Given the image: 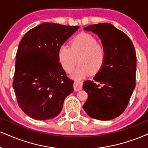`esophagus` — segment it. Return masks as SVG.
I'll list each match as a JSON object with an SVG mask.
<instances>
[{
	"mask_svg": "<svg viewBox=\"0 0 148 148\" xmlns=\"http://www.w3.org/2000/svg\"><path fill=\"white\" fill-rule=\"evenodd\" d=\"M73 87L75 91H79L82 88V82L80 81H75L73 84Z\"/></svg>",
	"mask_w": 148,
	"mask_h": 148,
	"instance_id": "esophagus-1",
	"label": "esophagus"
}]
</instances>
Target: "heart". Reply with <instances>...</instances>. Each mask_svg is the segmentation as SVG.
Here are the masks:
<instances>
[{
	"instance_id": "b5f03b06",
	"label": "heart",
	"mask_w": 148,
	"mask_h": 148,
	"mask_svg": "<svg viewBox=\"0 0 148 148\" xmlns=\"http://www.w3.org/2000/svg\"><path fill=\"white\" fill-rule=\"evenodd\" d=\"M79 57V65L72 75L77 79L97 73L105 63L106 50L93 36L82 33L71 40V46L64 44L58 51L60 64L67 73L73 71Z\"/></svg>"
}]
</instances>
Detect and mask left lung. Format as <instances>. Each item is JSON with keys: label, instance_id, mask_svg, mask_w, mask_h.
<instances>
[{"label": "left lung", "instance_id": "8db88e82", "mask_svg": "<svg viewBox=\"0 0 148 148\" xmlns=\"http://www.w3.org/2000/svg\"><path fill=\"white\" fill-rule=\"evenodd\" d=\"M97 34L106 50V58L94 81L84 82L88 92L84 110L90 117L110 120L124 112L136 86V55L130 38L110 23L84 27Z\"/></svg>", "mask_w": 148, "mask_h": 148}]
</instances>
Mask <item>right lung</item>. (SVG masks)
<instances>
[{"label":"right lung","mask_w":148,"mask_h":148,"mask_svg":"<svg viewBox=\"0 0 148 148\" xmlns=\"http://www.w3.org/2000/svg\"><path fill=\"white\" fill-rule=\"evenodd\" d=\"M79 28L45 23L27 32L16 53L13 88L18 104L34 119L56 117L73 92L58 59L60 46Z\"/></svg>","instance_id":"right-lung-1"}]
</instances>
